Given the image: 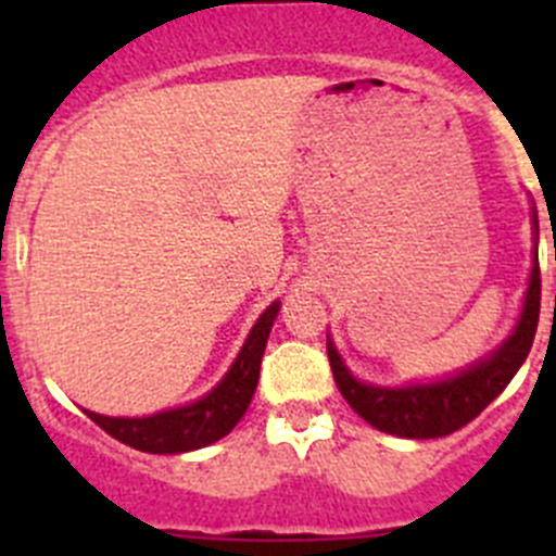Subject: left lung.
Here are the masks:
<instances>
[{
	"instance_id": "1",
	"label": "left lung",
	"mask_w": 556,
	"mask_h": 556,
	"mask_svg": "<svg viewBox=\"0 0 556 556\" xmlns=\"http://www.w3.org/2000/svg\"><path fill=\"white\" fill-rule=\"evenodd\" d=\"M532 228L538 233V212L532 206ZM541 314V268L538 255L532 261L525 304L511 336L497 350L470 363L452 377L435 382H414L403 387H382L361 382L341 361L339 350L328 339V361L336 387L344 401L377 430L401 439H441L479 417L519 371L530 355Z\"/></svg>"
}]
</instances>
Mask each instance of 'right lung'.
Returning <instances> with one entry per match:
<instances>
[{
    "mask_svg": "<svg viewBox=\"0 0 556 556\" xmlns=\"http://www.w3.org/2000/svg\"><path fill=\"white\" fill-rule=\"evenodd\" d=\"M277 314L279 301H274L255 319L226 377L212 387L206 395H201L199 401L166 408V412L150 414V417H104V414L88 412V408H83V412L99 428L106 430L112 439L148 454H179L215 444V441H220L223 435L237 428V422L250 406L252 395H255L263 350H266L268 333H271Z\"/></svg>",
    "mask_w": 556,
    "mask_h": 556,
    "instance_id": "add662e5",
    "label": "right lung"
}]
</instances>
